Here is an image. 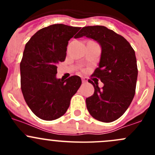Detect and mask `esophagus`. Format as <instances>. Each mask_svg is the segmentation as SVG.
<instances>
[{"instance_id": "obj_1", "label": "esophagus", "mask_w": 155, "mask_h": 155, "mask_svg": "<svg viewBox=\"0 0 155 155\" xmlns=\"http://www.w3.org/2000/svg\"><path fill=\"white\" fill-rule=\"evenodd\" d=\"M82 83L85 84V83H86V82H87V79L85 77H83L82 79Z\"/></svg>"}]
</instances>
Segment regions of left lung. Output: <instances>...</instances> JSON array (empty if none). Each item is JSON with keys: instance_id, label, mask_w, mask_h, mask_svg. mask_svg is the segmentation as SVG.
I'll use <instances>...</instances> for the list:
<instances>
[{"instance_id": "8db88e82", "label": "left lung", "mask_w": 155, "mask_h": 155, "mask_svg": "<svg viewBox=\"0 0 155 155\" xmlns=\"http://www.w3.org/2000/svg\"><path fill=\"white\" fill-rule=\"evenodd\" d=\"M82 37L93 39L101 46L99 67L92 76L104 83L100 88L88 81L94 92L86 98L87 109L95 119L112 122L125 112L135 95L138 76L135 51L125 38L104 26L82 28L76 38Z\"/></svg>"}]
</instances>
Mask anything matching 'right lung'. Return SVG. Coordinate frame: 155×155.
I'll return each mask as SVG.
<instances>
[{
    "label": "right lung",
    "mask_w": 155,
    "mask_h": 155,
    "mask_svg": "<svg viewBox=\"0 0 155 155\" xmlns=\"http://www.w3.org/2000/svg\"><path fill=\"white\" fill-rule=\"evenodd\" d=\"M81 28L63 24L39 30L26 43L20 63L25 101L38 118L52 121L64 115L71 97L82 84L73 76L57 79V64L64 61L68 41Z\"/></svg>",
    "instance_id": "add662e5"
}]
</instances>
